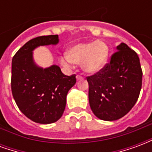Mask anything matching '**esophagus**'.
I'll return each instance as SVG.
<instances>
[{
    "label": "esophagus",
    "mask_w": 152,
    "mask_h": 152,
    "mask_svg": "<svg viewBox=\"0 0 152 152\" xmlns=\"http://www.w3.org/2000/svg\"><path fill=\"white\" fill-rule=\"evenodd\" d=\"M83 78H84V77H83L82 76H80V75H77V76H76V80H83Z\"/></svg>",
    "instance_id": "34e87169"
}]
</instances>
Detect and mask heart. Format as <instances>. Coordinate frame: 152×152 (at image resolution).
<instances>
[{
	"label": "heart",
	"instance_id": "obj_1",
	"mask_svg": "<svg viewBox=\"0 0 152 152\" xmlns=\"http://www.w3.org/2000/svg\"><path fill=\"white\" fill-rule=\"evenodd\" d=\"M108 46L102 40L76 44L66 52V56L61 58L63 66L71 63L81 64L82 69L88 73H96L102 69L107 62Z\"/></svg>",
	"mask_w": 152,
	"mask_h": 152
}]
</instances>
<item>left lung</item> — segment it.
<instances>
[{"label":"left lung","mask_w":152,"mask_h":152,"mask_svg":"<svg viewBox=\"0 0 152 152\" xmlns=\"http://www.w3.org/2000/svg\"><path fill=\"white\" fill-rule=\"evenodd\" d=\"M110 63L87 76L90 108L102 121H116L135 105L139 97L142 71L137 53L121 43Z\"/></svg>","instance_id":"left-lung-1"}]
</instances>
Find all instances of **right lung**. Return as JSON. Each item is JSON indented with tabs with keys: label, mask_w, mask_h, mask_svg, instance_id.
<instances>
[{
	"label": "right lung",
	"mask_w": 152,
	"mask_h": 152,
	"mask_svg": "<svg viewBox=\"0 0 152 152\" xmlns=\"http://www.w3.org/2000/svg\"><path fill=\"white\" fill-rule=\"evenodd\" d=\"M58 43V35L33 38L12 59V94L19 110L36 123L51 124L59 120L65 110L66 94L76 82L75 74L66 76L57 65L44 69L34 63V49Z\"/></svg>",
	"instance_id": "add662e5"
}]
</instances>
